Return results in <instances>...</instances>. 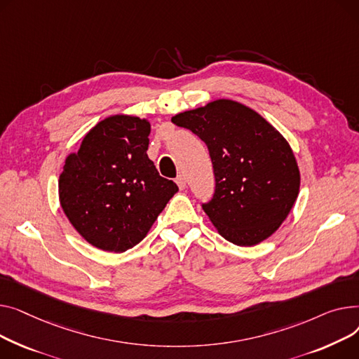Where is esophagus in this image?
<instances>
[{"label":"esophagus","instance_id":"34e87169","mask_svg":"<svg viewBox=\"0 0 359 359\" xmlns=\"http://www.w3.org/2000/svg\"><path fill=\"white\" fill-rule=\"evenodd\" d=\"M175 182L178 184L180 189H185V187H187V181H185V177H184V175H178V177H177V180H175Z\"/></svg>","mask_w":359,"mask_h":359}]
</instances>
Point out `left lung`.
I'll return each instance as SVG.
<instances>
[{"mask_svg":"<svg viewBox=\"0 0 359 359\" xmlns=\"http://www.w3.org/2000/svg\"><path fill=\"white\" fill-rule=\"evenodd\" d=\"M208 147L216 193L203 210L219 233L238 246L272 236L300 191V170L287 139L259 113L219 98L174 116Z\"/></svg>","mask_w":359,"mask_h":359,"instance_id":"obj_1","label":"left lung"}]
</instances>
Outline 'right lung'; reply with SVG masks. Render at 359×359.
I'll list each match as a JSON object with an SVG mask.
<instances>
[{
	"mask_svg": "<svg viewBox=\"0 0 359 359\" xmlns=\"http://www.w3.org/2000/svg\"><path fill=\"white\" fill-rule=\"evenodd\" d=\"M151 123L130 114L98 121L59 175V203L94 248L126 252L151 230L178 187L147 158Z\"/></svg>",
	"mask_w": 359,
	"mask_h": 359,
	"instance_id": "add662e5",
	"label": "right lung"
}]
</instances>
